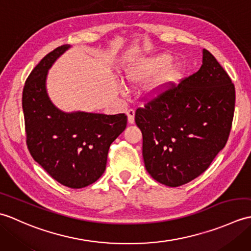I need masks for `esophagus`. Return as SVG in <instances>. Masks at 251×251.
<instances>
[{
    "instance_id": "1",
    "label": "esophagus",
    "mask_w": 251,
    "mask_h": 251,
    "mask_svg": "<svg viewBox=\"0 0 251 251\" xmlns=\"http://www.w3.org/2000/svg\"><path fill=\"white\" fill-rule=\"evenodd\" d=\"M127 117H128L129 124H134L135 123V110L130 109L127 111Z\"/></svg>"
}]
</instances>
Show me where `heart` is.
Returning <instances> with one entry per match:
<instances>
[{
    "label": "heart",
    "instance_id": "1",
    "mask_svg": "<svg viewBox=\"0 0 251 251\" xmlns=\"http://www.w3.org/2000/svg\"><path fill=\"white\" fill-rule=\"evenodd\" d=\"M172 61V57L167 54H161L148 58L142 61L140 65L129 69L126 73V79L132 85L142 84L154 75L158 70L164 66L163 71H159L147 87V95L150 98H157L176 86L182 78V70L177 65H170L166 67Z\"/></svg>",
    "mask_w": 251,
    "mask_h": 251
}]
</instances>
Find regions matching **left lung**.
Segmentation results:
<instances>
[{"mask_svg": "<svg viewBox=\"0 0 251 251\" xmlns=\"http://www.w3.org/2000/svg\"><path fill=\"white\" fill-rule=\"evenodd\" d=\"M235 108V87L209 51L200 70L137 109L147 172L167 186L199 177L226 147Z\"/></svg>", "mask_w": 251, "mask_h": 251, "instance_id": "8db88e82", "label": "left lung"}]
</instances>
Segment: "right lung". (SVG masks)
Segmentation results:
<instances>
[{"mask_svg": "<svg viewBox=\"0 0 251 251\" xmlns=\"http://www.w3.org/2000/svg\"><path fill=\"white\" fill-rule=\"evenodd\" d=\"M70 47H57L32 70L24 87L23 110L26 146L34 161L59 183L81 189L104 173L109 148L125 130L127 116L63 112L51 102L47 74Z\"/></svg>", "mask_w": 251, "mask_h": 251, "instance_id": "right-lung-1", "label": "right lung"}]
</instances>
